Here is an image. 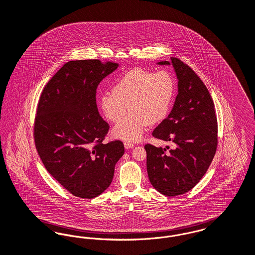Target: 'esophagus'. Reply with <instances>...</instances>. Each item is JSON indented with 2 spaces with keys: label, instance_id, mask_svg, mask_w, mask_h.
<instances>
[{
  "label": "esophagus",
  "instance_id": "obj_1",
  "mask_svg": "<svg viewBox=\"0 0 255 255\" xmlns=\"http://www.w3.org/2000/svg\"><path fill=\"white\" fill-rule=\"evenodd\" d=\"M124 146H125V148L130 149V148H133L135 146V143L131 142V141H126V142H124Z\"/></svg>",
  "mask_w": 255,
  "mask_h": 255
}]
</instances>
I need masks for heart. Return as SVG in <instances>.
Wrapping results in <instances>:
<instances>
[{"instance_id":"1","label":"heart","mask_w":255,"mask_h":255,"mask_svg":"<svg viewBox=\"0 0 255 255\" xmlns=\"http://www.w3.org/2000/svg\"><path fill=\"white\" fill-rule=\"evenodd\" d=\"M175 94V84L165 71L152 73L135 68L122 76L113 86L112 93L100 97V109L106 119L118 123L128 111V116L113 130V135L123 140H138L148 125L165 120L170 112Z\"/></svg>"}]
</instances>
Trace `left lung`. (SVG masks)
Instances as JSON below:
<instances>
[{"instance_id": "8db88e82", "label": "left lung", "mask_w": 255, "mask_h": 255, "mask_svg": "<svg viewBox=\"0 0 255 255\" xmlns=\"http://www.w3.org/2000/svg\"><path fill=\"white\" fill-rule=\"evenodd\" d=\"M170 60L157 64L172 65L178 94L171 112L152 135L172 142L173 148L165 152L161 146H144L150 183L166 196L192 190L206 173L218 145V123L209 91L191 67L176 58Z\"/></svg>"}]
</instances>
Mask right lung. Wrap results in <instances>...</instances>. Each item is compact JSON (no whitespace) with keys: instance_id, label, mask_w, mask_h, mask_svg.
Segmentation results:
<instances>
[{"instance_id":"obj_1","label":"right lung","mask_w":255,"mask_h":255,"mask_svg":"<svg viewBox=\"0 0 255 255\" xmlns=\"http://www.w3.org/2000/svg\"><path fill=\"white\" fill-rule=\"evenodd\" d=\"M119 67L99 60L66 62L41 93L34 123L37 152L48 172L72 195L94 198L111 185L124 154L120 140L102 143L109 125L96 89Z\"/></svg>"}]
</instances>
